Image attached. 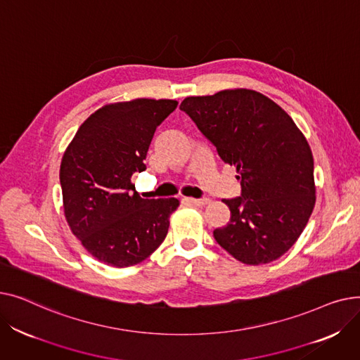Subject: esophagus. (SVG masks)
Masks as SVG:
<instances>
[{
    "label": "esophagus",
    "instance_id": "1",
    "mask_svg": "<svg viewBox=\"0 0 360 360\" xmlns=\"http://www.w3.org/2000/svg\"><path fill=\"white\" fill-rule=\"evenodd\" d=\"M185 201L190 204H194V205H205L210 202L209 198H185Z\"/></svg>",
    "mask_w": 360,
    "mask_h": 360
}]
</instances>
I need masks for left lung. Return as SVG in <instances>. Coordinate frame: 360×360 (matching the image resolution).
Returning <instances> with one entry per match:
<instances>
[{
	"mask_svg": "<svg viewBox=\"0 0 360 360\" xmlns=\"http://www.w3.org/2000/svg\"><path fill=\"white\" fill-rule=\"evenodd\" d=\"M181 110L236 166L240 197L221 200L231 220L214 229L223 250L243 264H267L290 250L315 205L314 158L293 120L264 94L221 90L191 96Z\"/></svg>",
	"mask_w": 360,
	"mask_h": 360,
	"instance_id": "obj_1",
	"label": "left lung"
}]
</instances>
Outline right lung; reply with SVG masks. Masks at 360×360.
Segmentation results:
<instances>
[{
  "mask_svg": "<svg viewBox=\"0 0 360 360\" xmlns=\"http://www.w3.org/2000/svg\"><path fill=\"white\" fill-rule=\"evenodd\" d=\"M178 106L169 99L106 105L82 124L67 147L60 182L72 233L94 258L113 267L144 261L165 240L176 198H141L131 176L156 128Z\"/></svg>",
  "mask_w": 360,
  "mask_h": 360,
  "instance_id": "1",
  "label": "right lung"
}]
</instances>
